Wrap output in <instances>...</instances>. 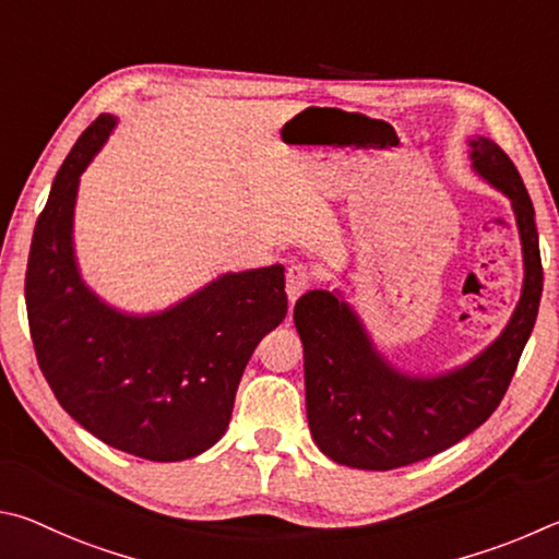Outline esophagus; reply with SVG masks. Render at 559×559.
<instances>
[{"label": "esophagus", "instance_id": "1", "mask_svg": "<svg viewBox=\"0 0 559 559\" xmlns=\"http://www.w3.org/2000/svg\"><path fill=\"white\" fill-rule=\"evenodd\" d=\"M309 285H311V274L305 264H292V267H287L285 289H287L289 305H295V301L309 289Z\"/></svg>", "mask_w": 559, "mask_h": 559}]
</instances>
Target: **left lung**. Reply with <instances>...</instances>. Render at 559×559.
Wrapping results in <instances>:
<instances>
[{"mask_svg":"<svg viewBox=\"0 0 559 559\" xmlns=\"http://www.w3.org/2000/svg\"><path fill=\"white\" fill-rule=\"evenodd\" d=\"M468 159L511 201L523 250L521 299L498 338L468 364L415 376L380 354L338 289L299 297L295 326L305 346L307 419L317 447L336 464L390 472L423 462L481 427L511 385L543 295L535 209L521 174L493 140L472 136Z\"/></svg>","mask_w":559,"mask_h":559,"instance_id":"left-lung-1","label":"left lung"}]
</instances>
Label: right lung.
Listing matches in <instances>:
<instances>
[{
	"mask_svg": "<svg viewBox=\"0 0 559 559\" xmlns=\"http://www.w3.org/2000/svg\"><path fill=\"white\" fill-rule=\"evenodd\" d=\"M115 124L97 117L56 174L28 252V329L38 368L78 425L120 452L183 462L225 435L252 350L287 317L285 267L225 272L154 314L97 297L78 267L73 218L81 174Z\"/></svg>",
	"mask_w": 559,
	"mask_h": 559,
	"instance_id": "right-lung-1",
	"label": "right lung"
}]
</instances>
